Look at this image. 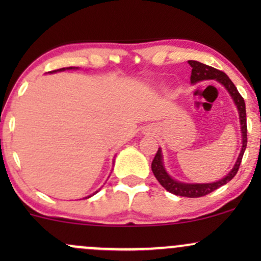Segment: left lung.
Listing matches in <instances>:
<instances>
[{
    "mask_svg": "<svg viewBox=\"0 0 261 261\" xmlns=\"http://www.w3.org/2000/svg\"><path fill=\"white\" fill-rule=\"evenodd\" d=\"M193 70H191V83H197L200 81L203 80H216L220 83L226 87L227 91L229 92V94L232 95L233 100H234L237 108H238L239 112V119H241V125H242V135H243V147H242L241 153H239L238 160H237L234 167L230 172L224 176L223 179L218 180L216 182H210V184H184V182H179L172 179L167 174L166 169L163 168V163H162V154H161V148L158 149L157 153H155L153 161H152V172L155 176L160 184L166 189L169 193L174 194V195L179 196H185V197H201L207 195V194L212 193L216 189L221 188L222 185L227 184V182L232 180L234 178L237 172H238L239 167H241L242 158H243L245 147H247V113H245V103L243 97L241 95V93L238 92V89L236 88L234 83L229 80V77L222 71L217 70V68L211 67V66L203 65L201 62L193 61L190 60L189 61Z\"/></svg>",
    "mask_w": 261,
    "mask_h": 261,
    "instance_id": "left-lung-1",
    "label": "left lung"
}]
</instances>
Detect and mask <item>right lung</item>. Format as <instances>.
<instances>
[{
  "label": "right lung",
  "instance_id": "right-lung-1",
  "mask_svg": "<svg viewBox=\"0 0 261 261\" xmlns=\"http://www.w3.org/2000/svg\"><path fill=\"white\" fill-rule=\"evenodd\" d=\"M68 68H72V67H68ZM62 70H65V68H60V71H62ZM53 72H56V71H53Z\"/></svg>",
  "mask_w": 261,
  "mask_h": 261
}]
</instances>
